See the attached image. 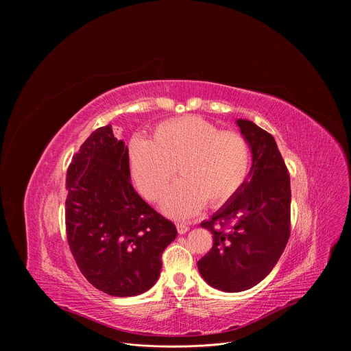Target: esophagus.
<instances>
[{
	"mask_svg": "<svg viewBox=\"0 0 351 351\" xmlns=\"http://www.w3.org/2000/svg\"><path fill=\"white\" fill-rule=\"evenodd\" d=\"M176 228H178L179 234H184V233L189 230V225L184 223V222H178V223H176Z\"/></svg>",
	"mask_w": 351,
	"mask_h": 351,
	"instance_id": "34e87169",
	"label": "esophagus"
}]
</instances>
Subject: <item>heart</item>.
<instances>
[{"instance_id": "b5f03b06", "label": "heart", "mask_w": 351, "mask_h": 351, "mask_svg": "<svg viewBox=\"0 0 351 351\" xmlns=\"http://www.w3.org/2000/svg\"><path fill=\"white\" fill-rule=\"evenodd\" d=\"M250 161L243 134L198 117L162 122L152 140L133 138L129 145L132 176L147 199L162 197L178 167L182 178L162 199V210L172 217H189L206 202L225 203L243 184Z\"/></svg>"}]
</instances>
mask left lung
<instances>
[{"label":"left lung","instance_id":"obj_1","mask_svg":"<svg viewBox=\"0 0 351 351\" xmlns=\"http://www.w3.org/2000/svg\"><path fill=\"white\" fill-rule=\"evenodd\" d=\"M253 154L248 179L202 226L214 244L197 263L204 280L222 291L260 283L276 265L290 236V176L275 138L254 122L237 119Z\"/></svg>","mask_w":351,"mask_h":351}]
</instances>
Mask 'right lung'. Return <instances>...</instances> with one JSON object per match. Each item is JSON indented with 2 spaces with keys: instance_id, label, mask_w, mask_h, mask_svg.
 <instances>
[{
  "instance_id": "add662e5",
  "label": "right lung",
  "mask_w": 351,
  "mask_h": 351,
  "mask_svg": "<svg viewBox=\"0 0 351 351\" xmlns=\"http://www.w3.org/2000/svg\"><path fill=\"white\" fill-rule=\"evenodd\" d=\"M66 236L83 276L115 297L153 287L178 230L133 189L128 145L114 137L111 125L80 145L66 172Z\"/></svg>"
}]
</instances>
